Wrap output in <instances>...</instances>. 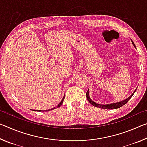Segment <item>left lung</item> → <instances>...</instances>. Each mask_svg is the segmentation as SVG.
Segmentation results:
<instances>
[{"label":"left lung","instance_id":"left-lung-1","mask_svg":"<svg viewBox=\"0 0 147 147\" xmlns=\"http://www.w3.org/2000/svg\"><path fill=\"white\" fill-rule=\"evenodd\" d=\"M131 41L132 42V44L134 46V47L135 48H136V47L135 45V44L134 43L133 41L131 40ZM136 89L135 91H134V93L131 94V95L129 96V97L128 98L125 99V100H122L121 102H116V103H113V104H99L98 103H96L94 102V101H93L91 100V99L90 98V97H89V89L88 90V91H87L86 93V97H87V99H88V100L89 101V102L91 104H92L93 106H95V107H97V108H102V109H117L119 108H121V106H124V104H126V103L128 102V101L130 100V99L131 98V96H132L134 95V94L135 93V92L136 91Z\"/></svg>","mask_w":147,"mask_h":147}]
</instances>
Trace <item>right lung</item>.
<instances>
[{
	"label": "right lung",
	"mask_w": 147,
	"mask_h": 147,
	"mask_svg": "<svg viewBox=\"0 0 147 147\" xmlns=\"http://www.w3.org/2000/svg\"><path fill=\"white\" fill-rule=\"evenodd\" d=\"M64 98H65V95H64V96L63 97V98H62V100H61V101L59 103V104H58V105H57L56 107H54V108H52V109H47V111H49V110H51V109H56V108H59V106H60L62 104H63V100H64ZM34 111H36V110H34ZM38 111H41V110H38Z\"/></svg>",
	"instance_id": "add662e5"
}]
</instances>
